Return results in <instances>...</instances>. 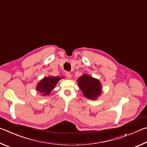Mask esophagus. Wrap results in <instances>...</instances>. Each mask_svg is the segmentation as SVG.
<instances>
[{
  "mask_svg": "<svg viewBox=\"0 0 147 147\" xmlns=\"http://www.w3.org/2000/svg\"><path fill=\"white\" fill-rule=\"evenodd\" d=\"M65 76H66V78H68V79H71V74L69 73V71H66V73H65Z\"/></svg>",
  "mask_w": 147,
  "mask_h": 147,
  "instance_id": "34e87169",
  "label": "esophagus"
}]
</instances>
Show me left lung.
Segmentation results:
<instances>
[{"mask_svg":"<svg viewBox=\"0 0 147 147\" xmlns=\"http://www.w3.org/2000/svg\"><path fill=\"white\" fill-rule=\"evenodd\" d=\"M79 88L87 98L95 99L101 94V84L97 79L83 75L78 80Z\"/></svg>","mask_w":147,"mask_h":147,"instance_id":"left-lung-1","label":"left lung"}]
</instances>
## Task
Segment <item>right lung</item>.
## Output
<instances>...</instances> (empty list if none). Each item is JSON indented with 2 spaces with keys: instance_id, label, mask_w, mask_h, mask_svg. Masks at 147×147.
Instances as JSON below:
<instances>
[{
  "instance_id": "obj_1",
  "label": "right lung",
  "mask_w": 147,
  "mask_h": 147,
  "mask_svg": "<svg viewBox=\"0 0 147 147\" xmlns=\"http://www.w3.org/2000/svg\"><path fill=\"white\" fill-rule=\"evenodd\" d=\"M60 79L61 78L59 77L45 78L37 84V90L44 95H48Z\"/></svg>"
}]
</instances>
